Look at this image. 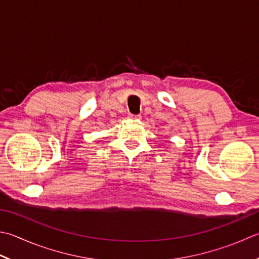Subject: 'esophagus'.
<instances>
[{"instance_id":"34e87169","label":"esophagus","mask_w":259,"mask_h":259,"mask_svg":"<svg viewBox=\"0 0 259 259\" xmlns=\"http://www.w3.org/2000/svg\"><path fill=\"white\" fill-rule=\"evenodd\" d=\"M128 117L131 119H141V115H133V114H128Z\"/></svg>"}]
</instances>
